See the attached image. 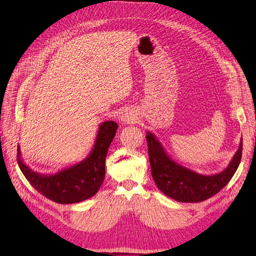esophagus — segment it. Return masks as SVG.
<instances>
[{"label":"esophagus","instance_id":"1","mask_svg":"<svg viewBox=\"0 0 256 256\" xmlns=\"http://www.w3.org/2000/svg\"><path fill=\"white\" fill-rule=\"evenodd\" d=\"M120 120L124 124H130V122H134V117L131 113H125L120 116Z\"/></svg>","mask_w":256,"mask_h":256}]
</instances>
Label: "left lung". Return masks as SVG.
I'll use <instances>...</instances> for the list:
<instances>
[{
    "instance_id": "left-lung-1",
    "label": "left lung",
    "mask_w": 256,
    "mask_h": 256,
    "mask_svg": "<svg viewBox=\"0 0 256 256\" xmlns=\"http://www.w3.org/2000/svg\"><path fill=\"white\" fill-rule=\"evenodd\" d=\"M152 176L164 195L178 202H200L222 190L230 181L242 156V138L228 166L220 174L206 176L183 167L167 154L162 143L152 134H146Z\"/></svg>"
}]
</instances>
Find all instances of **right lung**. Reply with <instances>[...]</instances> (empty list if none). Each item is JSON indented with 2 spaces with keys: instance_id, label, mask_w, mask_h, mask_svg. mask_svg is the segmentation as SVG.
Masks as SVG:
<instances>
[{
  "instance_id": "add662e5",
  "label": "right lung",
  "mask_w": 256,
  "mask_h": 256,
  "mask_svg": "<svg viewBox=\"0 0 256 256\" xmlns=\"http://www.w3.org/2000/svg\"><path fill=\"white\" fill-rule=\"evenodd\" d=\"M117 124L102 122L92 150L80 162L54 174H42L33 171L24 162L18 146V164L30 184L40 194L58 204H76L92 197L99 190L106 176V158L112 143Z\"/></svg>"
}]
</instances>
